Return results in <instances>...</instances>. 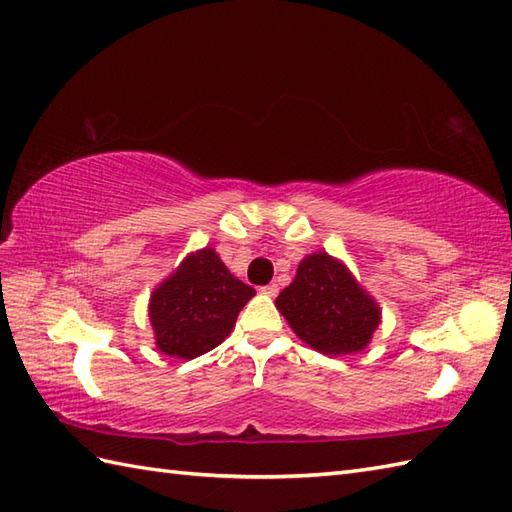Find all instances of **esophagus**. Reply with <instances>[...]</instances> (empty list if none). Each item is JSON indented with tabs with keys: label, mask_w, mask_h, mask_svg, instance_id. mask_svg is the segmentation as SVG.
<instances>
[{
	"label": "esophagus",
	"mask_w": 512,
	"mask_h": 512,
	"mask_svg": "<svg viewBox=\"0 0 512 512\" xmlns=\"http://www.w3.org/2000/svg\"><path fill=\"white\" fill-rule=\"evenodd\" d=\"M277 292H279V286H277V284L262 286V295H266V297H277Z\"/></svg>",
	"instance_id": "1"
}]
</instances>
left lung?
<instances>
[{
  "label": "left lung",
  "mask_w": 512,
  "mask_h": 512,
  "mask_svg": "<svg viewBox=\"0 0 512 512\" xmlns=\"http://www.w3.org/2000/svg\"><path fill=\"white\" fill-rule=\"evenodd\" d=\"M277 310L303 343L328 356L365 350L380 323V308L339 259L312 253L279 292Z\"/></svg>",
  "instance_id": "8db88e82"
}]
</instances>
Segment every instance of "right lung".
<instances>
[{
    "label": "right lung",
    "mask_w": 512,
    "mask_h": 512,
    "mask_svg": "<svg viewBox=\"0 0 512 512\" xmlns=\"http://www.w3.org/2000/svg\"><path fill=\"white\" fill-rule=\"evenodd\" d=\"M255 288L231 275L213 248L191 253L149 299L156 347L173 358L202 356L220 345Z\"/></svg>",
    "instance_id": "add662e5"
}]
</instances>
